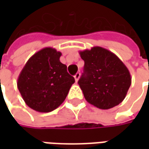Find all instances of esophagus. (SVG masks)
Segmentation results:
<instances>
[{
	"label": "esophagus",
	"instance_id": "34e87169",
	"mask_svg": "<svg viewBox=\"0 0 149 149\" xmlns=\"http://www.w3.org/2000/svg\"><path fill=\"white\" fill-rule=\"evenodd\" d=\"M80 77H81V73H80V72H77V74L75 75L74 78H75V81H76V82H77L78 80H79V78H80Z\"/></svg>",
	"mask_w": 149,
	"mask_h": 149
}]
</instances>
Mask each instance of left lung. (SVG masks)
<instances>
[{
  "mask_svg": "<svg viewBox=\"0 0 149 149\" xmlns=\"http://www.w3.org/2000/svg\"><path fill=\"white\" fill-rule=\"evenodd\" d=\"M84 73L78 81L85 100L100 109L121 103L132 83L130 72L117 56L96 46L80 51Z\"/></svg>",
  "mask_w": 149,
  "mask_h": 149,
  "instance_id": "left-lung-1",
  "label": "left lung"
}]
</instances>
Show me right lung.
<instances>
[{
  "label": "right lung",
  "instance_id": "right-lung-1",
  "mask_svg": "<svg viewBox=\"0 0 149 149\" xmlns=\"http://www.w3.org/2000/svg\"><path fill=\"white\" fill-rule=\"evenodd\" d=\"M61 52L51 47L40 49L29 59L17 79L25 104L39 112H52L61 104L75 79L60 61Z\"/></svg>",
  "mask_w": 149,
  "mask_h": 149
}]
</instances>
